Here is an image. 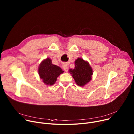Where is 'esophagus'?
I'll return each mask as SVG.
<instances>
[{"instance_id":"34e87169","label":"esophagus","mask_w":134,"mask_h":134,"mask_svg":"<svg viewBox=\"0 0 134 134\" xmlns=\"http://www.w3.org/2000/svg\"><path fill=\"white\" fill-rule=\"evenodd\" d=\"M63 69H64L65 71L67 72L68 71V65H67V64H63Z\"/></svg>"}]
</instances>
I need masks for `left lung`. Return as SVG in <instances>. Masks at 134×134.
Listing matches in <instances>:
<instances>
[{
	"label": "left lung",
	"instance_id": "8db88e82",
	"mask_svg": "<svg viewBox=\"0 0 134 134\" xmlns=\"http://www.w3.org/2000/svg\"><path fill=\"white\" fill-rule=\"evenodd\" d=\"M74 69H69L70 73L76 84L80 86L86 85L92 78L93 69L87 61L78 58L75 61Z\"/></svg>",
	"mask_w": 134,
	"mask_h": 134
}]
</instances>
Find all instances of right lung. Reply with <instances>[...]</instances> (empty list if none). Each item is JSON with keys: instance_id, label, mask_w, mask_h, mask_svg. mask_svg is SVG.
<instances>
[{"instance_id": "right-lung-1", "label": "right lung", "mask_w": 134, "mask_h": 134, "mask_svg": "<svg viewBox=\"0 0 134 134\" xmlns=\"http://www.w3.org/2000/svg\"><path fill=\"white\" fill-rule=\"evenodd\" d=\"M64 72L60 67L52 64V60L49 58H47L41 62L38 68L40 78L46 85L49 86L53 85L57 77Z\"/></svg>"}]
</instances>
